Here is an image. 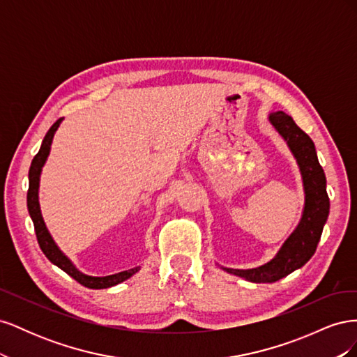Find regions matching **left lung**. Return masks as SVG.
I'll list each match as a JSON object with an SVG mask.
<instances>
[{
	"label": "left lung",
	"instance_id": "left-lung-1",
	"mask_svg": "<svg viewBox=\"0 0 357 357\" xmlns=\"http://www.w3.org/2000/svg\"><path fill=\"white\" fill-rule=\"evenodd\" d=\"M269 122L280 132L296 158L305 190V208L295 232L268 264L253 269L223 268L234 275L253 283H274L305 265L314 255L320 241L323 226L329 214V197L326 192L325 171L320 167L312 139L283 112L269 114Z\"/></svg>",
	"mask_w": 357,
	"mask_h": 357
}]
</instances>
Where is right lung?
Instances as JSON below:
<instances>
[{
  "label": "right lung",
  "instance_id": "add662e5",
  "mask_svg": "<svg viewBox=\"0 0 357 357\" xmlns=\"http://www.w3.org/2000/svg\"><path fill=\"white\" fill-rule=\"evenodd\" d=\"M62 122V117L58 119V121L52 125V128L47 131L45 139H43L41 147L38 150V153L34 156L31 162L29 167V188H28V195H26V204H28V211L32 219V223H34V229H36V235H37V241L40 244L41 252L46 255V257L49 261L56 265L58 268H61L62 271H66L70 277H73L75 282L80 283L84 287L89 289H107L116 286L119 283L125 282L129 277H132L139 266H135L132 269H128V271L119 273V274H113V275H105V277H92V275H86L83 273H80L79 269H75V266L70 262V259L63 255L58 245L55 244V241L52 240V236L46 228L45 222H43L41 218V211H40V204H38V183H40V174H41V168L45 165V162L49 156L50 152V144L53 135H55L56 129L59 126V123Z\"/></svg>",
  "mask_w": 357,
  "mask_h": 357
}]
</instances>
